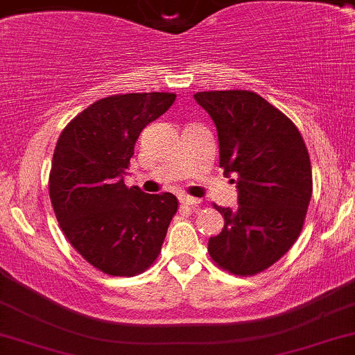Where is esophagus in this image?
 <instances>
[{"mask_svg": "<svg viewBox=\"0 0 355 355\" xmlns=\"http://www.w3.org/2000/svg\"><path fill=\"white\" fill-rule=\"evenodd\" d=\"M180 202H182V205H187V207H198V205L202 204L200 198L190 197V196H182Z\"/></svg>", "mask_w": 355, "mask_h": 355, "instance_id": "34e87169", "label": "esophagus"}]
</instances>
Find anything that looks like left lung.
<instances>
[{"label": "left lung", "instance_id": "obj_1", "mask_svg": "<svg viewBox=\"0 0 355 355\" xmlns=\"http://www.w3.org/2000/svg\"><path fill=\"white\" fill-rule=\"evenodd\" d=\"M219 135L220 168L237 175L239 207L214 204L224 217L209 254L220 270L254 276L290 251L306 217L313 180L295 123L252 91L193 94ZM234 182V180H232Z\"/></svg>", "mask_w": 355, "mask_h": 355}]
</instances>
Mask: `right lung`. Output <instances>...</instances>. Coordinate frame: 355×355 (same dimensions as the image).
<instances>
[{"instance_id": "obj_1", "label": "right lung", "mask_w": 355, "mask_h": 355, "mask_svg": "<svg viewBox=\"0 0 355 355\" xmlns=\"http://www.w3.org/2000/svg\"><path fill=\"white\" fill-rule=\"evenodd\" d=\"M173 92H133L96 101L64 128L53 151L49 192L62 232L89 264L109 276H136L162 252L178 210L173 193L128 189L135 145Z\"/></svg>"}]
</instances>
